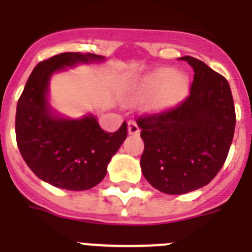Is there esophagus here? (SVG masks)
<instances>
[{
	"mask_svg": "<svg viewBox=\"0 0 252 252\" xmlns=\"http://www.w3.org/2000/svg\"><path fill=\"white\" fill-rule=\"evenodd\" d=\"M128 133L130 136H138L140 134V126H137L136 122H129L128 123Z\"/></svg>",
	"mask_w": 252,
	"mask_h": 252,
	"instance_id": "esophagus-1",
	"label": "esophagus"
}]
</instances>
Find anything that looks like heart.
<instances>
[{
	"mask_svg": "<svg viewBox=\"0 0 252 252\" xmlns=\"http://www.w3.org/2000/svg\"><path fill=\"white\" fill-rule=\"evenodd\" d=\"M189 80L186 74L175 73L170 68H161L146 74L134 84L132 99L141 102L150 99L149 107L162 112L176 107L187 98Z\"/></svg>",
	"mask_w": 252,
	"mask_h": 252,
	"instance_id": "1",
	"label": "heart"
}]
</instances>
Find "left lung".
I'll return each instance as SVG.
<instances>
[{
  "label": "left lung",
  "mask_w": 252,
  "mask_h": 252,
  "mask_svg": "<svg viewBox=\"0 0 252 252\" xmlns=\"http://www.w3.org/2000/svg\"><path fill=\"white\" fill-rule=\"evenodd\" d=\"M195 72L183 102L137 119L144 140L141 171L158 191L183 195L211 183L221 170L235 129V108L225 77L195 57Z\"/></svg>",
  "instance_id": "1"
}]
</instances>
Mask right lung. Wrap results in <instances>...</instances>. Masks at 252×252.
<instances>
[{"label":"right lung","instance_id":"right-lung-1","mask_svg":"<svg viewBox=\"0 0 252 252\" xmlns=\"http://www.w3.org/2000/svg\"><path fill=\"white\" fill-rule=\"evenodd\" d=\"M94 53L65 52L39 63L17 104L15 136L31 171L57 188L85 191L106 176L107 165L126 138V123L114 133L99 126L93 115L68 120L52 112L47 100L49 78L77 64L102 61Z\"/></svg>","mask_w":252,"mask_h":252}]
</instances>
